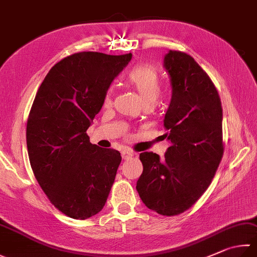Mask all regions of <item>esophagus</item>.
<instances>
[{
  "mask_svg": "<svg viewBox=\"0 0 257 257\" xmlns=\"http://www.w3.org/2000/svg\"><path fill=\"white\" fill-rule=\"evenodd\" d=\"M132 157H133V153H131L128 151H123L122 152V158L124 160H128L130 158H132Z\"/></svg>",
  "mask_w": 257,
  "mask_h": 257,
  "instance_id": "obj_1",
  "label": "esophagus"
}]
</instances>
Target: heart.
Segmentation results:
<instances>
[{
	"instance_id": "1",
	"label": "heart",
	"mask_w": 257,
	"mask_h": 257,
	"mask_svg": "<svg viewBox=\"0 0 257 257\" xmlns=\"http://www.w3.org/2000/svg\"><path fill=\"white\" fill-rule=\"evenodd\" d=\"M127 85L134 89L142 99L143 105L153 106L161 93V81L157 69L152 66L138 65L128 71L126 76ZM113 104V90L108 89L103 99L104 107H110Z\"/></svg>"
}]
</instances>
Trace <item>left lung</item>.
<instances>
[{
    "instance_id": "1",
    "label": "left lung",
    "mask_w": 257,
    "mask_h": 257,
    "mask_svg": "<svg viewBox=\"0 0 257 257\" xmlns=\"http://www.w3.org/2000/svg\"><path fill=\"white\" fill-rule=\"evenodd\" d=\"M164 67L171 77L172 97L164 117L171 145L161 160L143 152L137 190L149 209L162 216L188 210L202 196L219 167L222 108L216 87L191 56L170 50Z\"/></svg>"
}]
</instances>
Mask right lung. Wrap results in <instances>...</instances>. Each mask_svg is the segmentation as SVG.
I'll list each match as a JSON object with an SVG mask.
<instances>
[{"mask_svg": "<svg viewBox=\"0 0 257 257\" xmlns=\"http://www.w3.org/2000/svg\"><path fill=\"white\" fill-rule=\"evenodd\" d=\"M132 55L83 51L61 59L39 87L27 122L33 174L62 214L87 219L103 209L122 157L91 144L86 131Z\"/></svg>", "mask_w": 257, "mask_h": 257, "instance_id": "1", "label": "right lung"}]
</instances>
